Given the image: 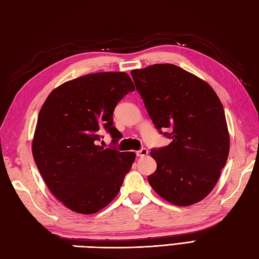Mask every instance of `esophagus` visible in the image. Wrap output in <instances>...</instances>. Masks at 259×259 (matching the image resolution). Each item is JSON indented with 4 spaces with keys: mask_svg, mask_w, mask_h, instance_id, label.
Listing matches in <instances>:
<instances>
[{
    "mask_svg": "<svg viewBox=\"0 0 259 259\" xmlns=\"http://www.w3.org/2000/svg\"><path fill=\"white\" fill-rule=\"evenodd\" d=\"M148 153H149V151L145 148H142L141 150L136 151V155H138V157H145V155H148Z\"/></svg>",
    "mask_w": 259,
    "mask_h": 259,
    "instance_id": "34e87169",
    "label": "esophagus"
}]
</instances>
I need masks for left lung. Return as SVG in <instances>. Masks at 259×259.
Listing matches in <instances>:
<instances>
[{
	"label": "left lung",
	"mask_w": 259,
	"mask_h": 259,
	"mask_svg": "<svg viewBox=\"0 0 259 259\" xmlns=\"http://www.w3.org/2000/svg\"><path fill=\"white\" fill-rule=\"evenodd\" d=\"M150 118L171 143L152 149L157 170L148 177L161 197L178 206L202 201L226 165L230 139L220 99L212 87L174 64L131 72ZM170 128V134L162 130Z\"/></svg>",
	"instance_id": "1"
}]
</instances>
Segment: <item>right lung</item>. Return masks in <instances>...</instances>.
Instances as JSON below:
<instances>
[{
  "mask_svg": "<svg viewBox=\"0 0 259 259\" xmlns=\"http://www.w3.org/2000/svg\"><path fill=\"white\" fill-rule=\"evenodd\" d=\"M124 72H101L67 81L54 89L38 115L32 155L44 182L73 212L94 214L117 196L135 160L98 144L102 131L113 143L120 133L113 125L116 105L134 91Z\"/></svg>",
  "mask_w": 259,
  "mask_h": 259,
  "instance_id": "1",
  "label": "right lung"
}]
</instances>
